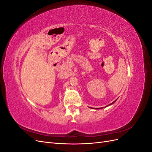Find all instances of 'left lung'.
<instances>
[{
	"label": "left lung",
	"mask_w": 152,
	"mask_h": 152,
	"mask_svg": "<svg viewBox=\"0 0 152 152\" xmlns=\"http://www.w3.org/2000/svg\"><path fill=\"white\" fill-rule=\"evenodd\" d=\"M116 100H117V99H116ZM116 100H115V101H114V102H112V103L111 104H110L109 105H111V104H113V103L114 102H116ZM100 108H96V109H100Z\"/></svg>",
	"instance_id": "8db88e82"
}]
</instances>
